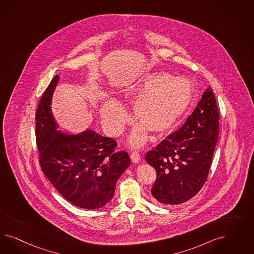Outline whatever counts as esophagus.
Masks as SVG:
<instances>
[{
	"mask_svg": "<svg viewBox=\"0 0 254 254\" xmlns=\"http://www.w3.org/2000/svg\"><path fill=\"white\" fill-rule=\"evenodd\" d=\"M131 160L133 163H138L139 161V158H140V155L138 154V152H133L130 155Z\"/></svg>",
	"mask_w": 254,
	"mask_h": 254,
	"instance_id": "esophagus-1",
	"label": "esophagus"
}]
</instances>
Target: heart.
Segmentation results:
<instances>
[{"label": "heart", "mask_w": 254, "mask_h": 254, "mask_svg": "<svg viewBox=\"0 0 254 254\" xmlns=\"http://www.w3.org/2000/svg\"><path fill=\"white\" fill-rule=\"evenodd\" d=\"M193 93L192 81L184 76L170 77L164 71L147 72L124 89L127 100L134 101V117L140 124L131 135L130 142L139 146L146 140V129L163 133L177 122L189 107ZM101 119L112 134L123 130L127 120L125 108L115 100L101 108Z\"/></svg>", "instance_id": "b5f03b06"}]
</instances>
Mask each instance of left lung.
Instances as JSON below:
<instances>
[{
	"mask_svg": "<svg viewBox=\"0 0 254 254\" xmlns=\"http://www.w3.org/2000/svg\"><path fill=\"white\" fill-rule=\"evenodd\" d=\"M219 118L214 93L208 86L181 128L147 153L145 160L156 170L151 190L156 203L177 205L199 192L218 140Z\"/></svg>",
	"mask_w": 254,
	"mask_h": 254,
	"instance_id": "left-lung-1",
	"label": "left lung"
}]
</instances>
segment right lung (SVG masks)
<instances>
[{"label":"right lung","instance_id":"right-lung-1","mask_svg":"<svg viewBox=\"0 0 254 254\" xmlns=\"http://www.w3.org/2000/svg\"><path fill=\"white\" fill-rule=\"evenodd\" d=\"M59 75L41 97L36 111L39 163L46 177L64 198L77 207L96 209L113 198L117 180L130 165L129 155L116 152L114 138L95 131L65 135L57 130L51 100Z\"/></svg>","mask_w":254,"mask_h":254}]
</instances>
